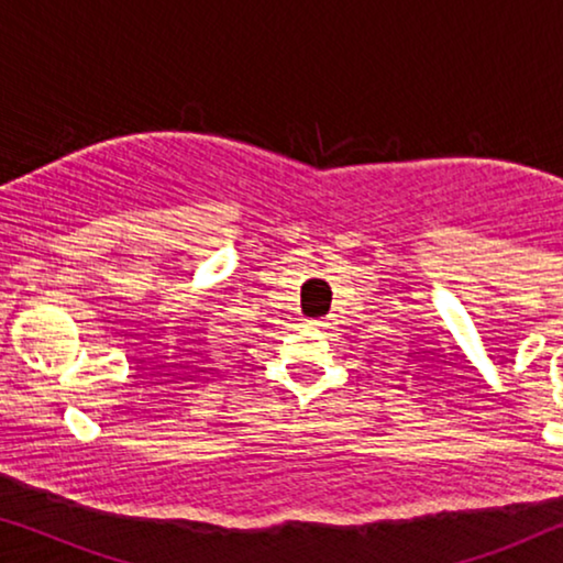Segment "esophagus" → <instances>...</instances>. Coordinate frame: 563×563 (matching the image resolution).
<instances>
[{"mask_svg":"<svg viewBox=\"0 0 563 563\" xmlns=\"http://www.w3.org/2000/svg\"><path fill=\"white\" fill-rule=\"evenodd\" d=\"M307 325L318 328V330H325V328L330 325V322H328V320H307Z\"/></svg>","mask_w":563,"mask_h":563,"instance_id":"esophagus-1","label":"esophagus"}]
</instances>
